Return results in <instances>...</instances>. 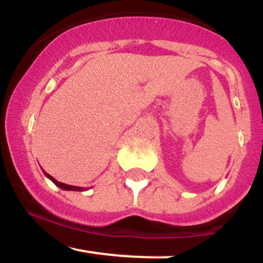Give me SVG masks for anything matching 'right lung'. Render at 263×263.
I'll return each instance as SVG.
<instances>
[{
	"label": "right lung",
	"instance_id": "obj_1",
	"mask_svg": "<svg viewBox=\"0 0 263 263\" xmlns=\"http://www.w3.org/2000/svg\"><path fill=\"white\" fill-rule=\"evenodd\" d=\"M43 172H44V175L47 176V177L49 178L50 181H53V182L55 183V185L58 186V187H61L62 190H68V191H85V190H87V189L78 187V186H72V185H67V183H63V182H59V181H57L55 178L51 177V176L48 175V173L45 172V171H43Z\"/></svg>",
	"mask_w": 263,
	"mask_h": 263
}]
</instances>
